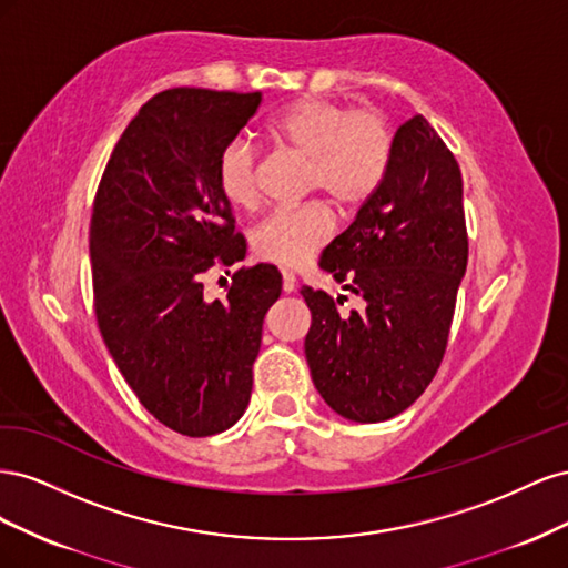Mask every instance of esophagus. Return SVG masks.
Here are the masks:
<instances>
[{
    "label": "esophagus",
    "mask_w": 568,
    "mask_h": 568,
    "mask_svg": "<svg viewBox=\"0 0 568 568\" xmlns=\"http://www.w3.org/2000/svg\"><path fill=\"white\" fill-rule=\"evenodd\" d=\"M282 288L284 294H294L296 291V277L291 272H282Z\"/></svg>",
    "instance_id": "obj_1"
}]
</instances>
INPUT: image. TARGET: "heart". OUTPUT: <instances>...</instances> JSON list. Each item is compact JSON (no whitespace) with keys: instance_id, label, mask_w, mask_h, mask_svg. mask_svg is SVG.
<instances>
[{"instance_id":"b5f03b06","label":"heart","mask_w":568,"mask_h":568,"mask_svg":"<svg viewBox=\"0 0 568 568\" xmlns=\"http://www.w3.org/2000/svg\"><path fill=\"white\" fill-rule=\"evenodd\" d=\"M267 132L280 146L305 159L307 189H320L341 209H357L382 186L393 136L386 120L374 111H357L341 101L305 97L274 113ZM215 180L232 209L257 203V149L246 136H232L220 149ZM334 222L322 203L270 213L253 230L257 257L282 267H301L329 242Z\"/></svg>"}]
</instances>
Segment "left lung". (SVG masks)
<instances>
[{
  "label": "left lung",
  "instance_id": "8db88e82",
  "mask_svg": "<svg viewBox=\"0 0 568 568\" xmlns=\"http://www.w3.org/2000/svg\"><path fill=\"white\" fill-rule=\"evenodd\" d=\"M467 257L459 165L415 115L393 136L382 186L320 261L365 307L341 315L336 303L346 296L301 288L313 313L305 357L326 405L376 424L419 398L448 348Z\"/></svg>",
  "mask_w": 568,
  "mask_h": 568
}]
</instances>
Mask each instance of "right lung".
<instances>
[{
	"instance_id": "1",
	"label": "right lung",
	"mask_w": 568,
	"mask_h": 568,
	"mask_svg": "<svg viewBox=\"0 0 568 568\" xmlns=\"http://www.w3.org/2000/svg\"><path fill=\"white\" fill-rule=\"evenodd\" d=\"M261 101L201 88L151 97L120 134L92 205L101 336L140 403L192 438L244 415L263 320L282 294L277 267L253 265L232 274L225 301L203 296L205 272L246 255L215 161Z\"/></svg>"
}]
</instances>
